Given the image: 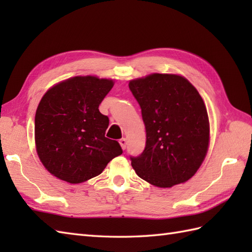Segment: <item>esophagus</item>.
<instances>
[{"label": "esophagus", "mask_w": 252, "mask_h": 252, "mask_svg": "<svg viewBox=\"0 0 252 252\" xmlns=\"http://www.w3.org/2000/svg\"><path fill=\"white\" fill-rule=\"evenodd\" d=\"M119 143H120L121 148L123 149V151H125V149L126 148V138L125 137L121 138V140H119Z\"/></svg>", "instance_id": "1"}]
</instances>
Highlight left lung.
Returning a JSON list of instances; mask_svg holds the SVG:
<instances>
[{"instance_id": "8db88e82", "label": "left lung", "mask_w": 252, "mask_h": 252, "mask_svg": "<svg viewBox=\"0 0 252 252\" xmlns=\"http://www.w3.org/2000/svg\"><path fill=\"white\" fill-rule=\"evenodd\" d=\"M131 92L142 109L146 146L131 164L141 179L172 187L194 175L205 159L210 136L206 105L189 80L153 73L131 80Z\"/></svg>"}]
</instances>
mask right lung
Segmentation results:
<instances>
[{
  "label": "right lung",
  "mask_w": 252,
  "mask_h": 252,
  "mask_svg": "<svg viewBox=\"0 0 252 252\" xmlns=\"http://www.w3.org/2000/svg\"><path fill=\"white\" fill-rule=\"evenodd\" d=\"M112 87L110 79L73 77L42 97L34 119L36 153L56 178L82 183L122 154L120 144L105 136L109 119L98 109Z\"/></svg>",
  "instance_id": "obj_1"
}]
</instances>
